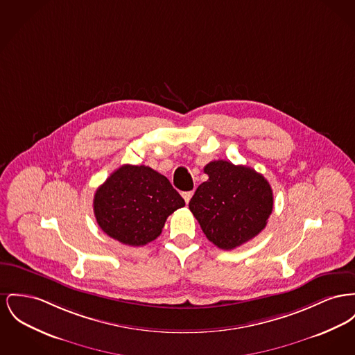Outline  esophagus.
Here are the masks:
<instances>
[{
  "label": "esophagus",
  "mask_w": 355,
  "mask_h": 355,
  "mask_svg": "<svg viewBox=\"0 0 355 355\" xmlns=\"http://www.w3.org/2000/svg\"><path fill=\"white\" fill-rule=\"evenodd\" d=\"M191 196H193V191H184V193H182V197H184V200H185L187 204L190 201Z\"/></svg>",
  "instance_id": "1"
}]
</instances>
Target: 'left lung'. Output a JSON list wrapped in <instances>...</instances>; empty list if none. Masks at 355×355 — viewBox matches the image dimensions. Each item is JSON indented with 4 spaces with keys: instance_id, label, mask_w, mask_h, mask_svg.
Segmentation results:
<instances>
[{
    "instance_id": "left-lung-1",
    "label": "left lung",
    "mask_w": 355,
    "mask_h": 355,
    "mask_svg": "<svg viewBox=\"0 0 355 355\" xmlns=\"http://www.w3.org/2000/svg\"><path fill=\"white\" fill-rule=\"evenodd\" d=\"M209 180L191 197L189 209L209 241L232 250L266 228L273 208L270 182L256 170L218 159L204 167Z\"/></svg>"
}]
</instances>
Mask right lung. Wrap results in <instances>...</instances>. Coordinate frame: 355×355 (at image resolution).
I'll list each match as a JSON object with an SVG mask.
<instances>
[{
  "label": "right lung",
  "mask_w": 355,
  "mask_h": 355,
  "mask_svg": "<svg viewBox=\"0 0 355 355\" xmlns=\"http://www.w3.org/2000/svg\"><path fill=\"white\" fill-rule=\"evenodd\" d=\"M184 198L165 175L148 166L123 165L94 196V213L105 234L130 247L155 240Z\"/></svg>",
  "instance_id": "right-lung-1"
}]
</instances>
